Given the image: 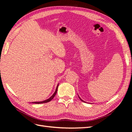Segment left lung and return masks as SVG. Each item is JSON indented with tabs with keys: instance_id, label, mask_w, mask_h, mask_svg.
Masks as SVG:
<instances>
[{
	"instance_id": "8db88e82",
	"label": "left lung",
	"mask_w": 132,
	"mask_h": 132,
	"mask_svg": "<svg viewBox=\"0 0 132 132\" xmlns=\"http://www.w3.org/2000/svg\"><path fill=\"white\" fill-rule=\"evenodd\" d=\"M79 98H80V100H81V101H83V102H85V101H83V100H81V98H80V97H79Z\"/></svg>"
}]
</instances>
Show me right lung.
Returning <instances> with one entry per match:
<instances>
[{"label": "right lung", "mask_w": 132, "mask_h": 132, "mask_svg": "<svg viewBox=\"0 0 132 132\" xmlns=\"http://www.w3.org/2000/svg\"><path fill=\"white\" fill-rule=\"evenodd\" d=\"M58 85H59V84H58L57 86V87H56V89H55V92L54 93V94H53L49 98H48V99L46 100H44V101H39V102H32V103H36V104H39V103H47V102H48L51 101L52 100V99L54 98V97L55 96V95H56V94H57V89H58Z\"/></svg>", "instance_id": "right-lung-1"}]
</instances>
